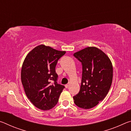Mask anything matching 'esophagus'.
Instances as JSON below:
<instances>
[{
    "instance_id": "esophagus-1",
    "label": "esophagus",
    "mask_w": 131,
    "mask_h": 131,
    "mask_svg": "<svg viewBox=\"0 0 131 131\" xmlns=\"http://www.w3.org/2000/svg\"><path fill=\"white\" fill-rule=\"evenodd\" d=\"M69 87V84H66V85H65V87H66V88H68Z\"/></svg>"
}]
</instances>
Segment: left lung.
<instances>
[{
	"instance_id": "obj_1",
	"label": "left lung",
	"mask_w": 131,
	"mask_h": 131,
	"mask_svg": "<svg viewBox=\"0 0 131 131\" xmlns=\"http://www.w3.org/2000/svg\"><path fill=\"white\" fill-rule=\"evenodd\" d=\"M74 56L82 63L80 90L73 96L78 107L89 109L103 100L113 80L112 63L108 57L95 47H88L75 52Z\"/></svg>"
}]
</instances>
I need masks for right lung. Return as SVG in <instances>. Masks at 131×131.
Here are the masks:
<instances>
[{
  "label": "right lung",
  "mask_w": 131,
  "mask_h": 131,
  "mask_svg": "<svg viewBox=\"0 0 131 131\" xmlns=\"http://www.w3.org/2000/svg\"><path fill=\"white\" fill-rule=\"evenodd\" d=\"M66 53L41 44L26 55L21 69V82L26 96L39 109L50 110L58 102L63 85L57 83V62Z\"/></svg>",
  "instance_id": "right-lung-1"
}]
</instances>
